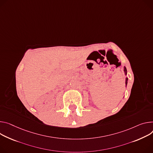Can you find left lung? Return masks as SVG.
I'll return each mask as SVG.
<instances>
[{
	"label": "left lung",
	"mask_w": 153,
	"mask_h": 153,
	"mask_svg": "<svg viewBox=\"0 0 153 153\" xmlns=\"http://www.w3.org/2000/svg\"><path fill=\"white\" fill-rule=\"evenodd\" d=\"M124 74L125 75H127V69H126V68L125 67V66H124ZM128 77H126V81H125V84H126V87L127 86V85H128Z\"/></svg>",
	"instance_id": "8db88e82"
}]
</instances>
